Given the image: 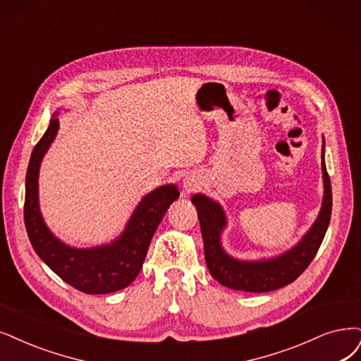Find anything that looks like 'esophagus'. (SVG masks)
Wrapping results in <instances>:
<instances>
[{
  "label": "esophagus",
  "mask_w": 361,
  "mask_h": 361,
  "mask_svg": "<svg viewBox=\"0 0 361 361\" xmlns=\"http://www.w3.org/2000/svg\"><path fill=\"white\" fill-rule=\"evenodd\" d=\"M184 188H188L189 190H195V188H196V180H193V178H185V180H184Z\"/></svg>",
  "instance_id": "1"
}]
</instances>
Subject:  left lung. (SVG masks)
<instances>
[{
  "label": "left lung",
  "instance_id": "left-lung-1",
  "mask_svg": "<svg viewBox=\"0 0 361 361\" xmlns=\"http://www.w3.org/2000/svg\"><path fill=\"white\" fill-rule=\"evenodd\" d=\"M324 147V145H323ZM324 178V199L319 216L302 241L286 255L263 262H239L229 257L220 245V233L226 224L223 209L204 195H195L192 202L197 209L199 224L204 238L205 262L211 276L232 290L264 293L274 291L299 278L314 260L327 232L331 216V184L322 162Z\"/></svg>",
  "mask_w": 361,
  "mask_h": 361
}]
</instances>
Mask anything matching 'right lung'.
Returning <instances> with one entry per match:
<instances>
[{
    "mask_svg": "<svg viewBox=\"0 0 361 361\" xmlns=\"http://www.w3.org/2000/svg\"><path fill=\"white\" fill-rule=\"evenodd\" d=\"M58 128L59 120L53 117L44 135L35 144L26 171L23 219L28 238L39 259L78 291L105 295L122 290L140 274L157 226L180 192L169 184L142 197L123 235L110 245L90 250L66 247L51 235L38 209V169Z\"/></svg>",
    "mask_w": 361,
    "mask_h": 361,
    "instance_id": "1",
    "label": "right lung"
}]
</instances>
